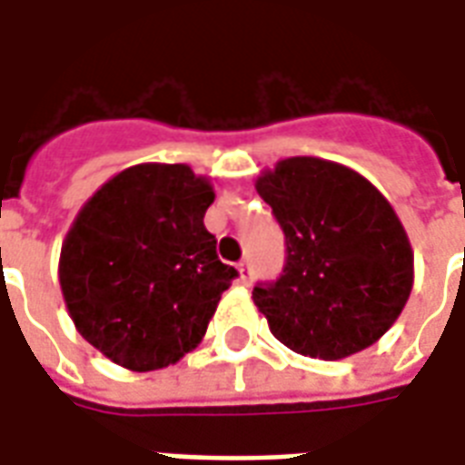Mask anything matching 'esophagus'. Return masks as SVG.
Masks as SVG:
<instances>
[{
	"instance_id": "34e87169",
	"label": "esophagus",
	"mask_w": 465,
	"mask_h": 465,
	"mask_svg": "<svg viewBox=\"0 0 465 465\" xmlns=\"http://www.w3.org/2000/svg\"><path fill=\"white\" fill-rule=\"evenodd\" d=\"M239 279H242V283L252 282V273H249V266H246V263H239Z\"/></svg>"
}]
</instances>
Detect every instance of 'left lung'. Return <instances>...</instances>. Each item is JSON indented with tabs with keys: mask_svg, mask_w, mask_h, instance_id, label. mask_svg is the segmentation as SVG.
<instances>
[{
	"mask_svg": "<svg viewBox=\"0 0 465 465\" xmlns=\"http://www.w3.org/2000/svg\"><path fill=\"white\" fill-rule=\"evenodd\" d=\"M256 192L286 233V266L256 286V309L296 353L339 361L396 323L413 289V249L399 213L343 163L289 156L263 169Z\"/></svg>",
	"mask_w": 465,
	"mask_h": 465,
	"instance_id": "1",
	"label": "left lung"
}]
</instances>
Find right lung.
I'll return each instance as SVG.
<instances>
[{
	"instance_id": "1",
	"label": "right lung",
	"mask_w": 465,
	"mask_h": 465,
	"mask_svg": "<svg viewBox=\"0 0 465 465\" xmlns=\"http://www.w3.org/2000/svg\"><path fill=\"white\" fill-rule=\"evenodd\" d=\"M216 193L186 163H134L79 209L59 253L76 331L129 371L166 369L202 343L236 276L203 213Z\"/></svg>"
}]
</instances>
